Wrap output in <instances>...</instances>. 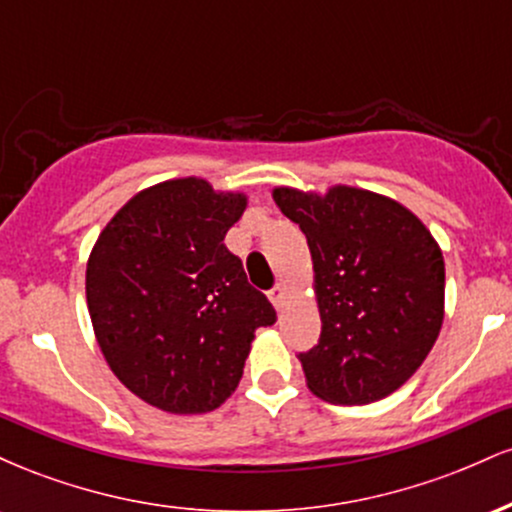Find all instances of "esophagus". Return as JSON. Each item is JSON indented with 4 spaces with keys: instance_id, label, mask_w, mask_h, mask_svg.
Masks as SVG:
<instances>
[{
    "instance_id": "1",
    "label": "esophagus",
    "mask_w": 512,
    "mask_h": 512,
    "mask_svg": "<svg viewBox=\"0 0 512 512\" xmlns=\"http://www.w3.org/2000/svg\"><path fill=\"white\" fill-rule=\"evenodd\" d=\"M269 301L274 303V308L279 310L281 305H284V301H286V286L284 284H276L272 291H269Z\"/></svg>"
}]
</instances>
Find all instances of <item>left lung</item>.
I'll use <instances>...</instances> for the list:
<instances>
[{
    "mask_svg": "<svg viewBox=\"0 0 512 512\" xmlns=\"http://www.w3.org/2000/svg\"><path fill=\"white\" fill-rule=\"evenodd\" d=\"M272 197L313 257L322 332L298 354L310 392L346 407L392 395L443 325L445 262L431 231L395 199L349 185Z\"/></svg>",
    "mask_w": 512,
    "mask_h": 512,
    "instance_id": "left-lung-1",
    "label": "left lung"
}]
</instances>
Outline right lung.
Here are the masks:
<instances>
[{
  "label": "right lung",
  "mask_w": 512,
  "mask_h": 512,
  "mask_svg": "<svg viewBox=\"0 0 512 512\" xmlns=\"http://www.w3.org/2000/svg\"><path fill=\"white\" fill-rule=\"evenodd\" d=\"M245 207L243 192L166 180L129 199L93 245L86 301L98 346L117 380L151 407H219L243 378L257 327L276 322L223 245Z\"/></svg>",
  "instance_id": "add662e5"
}]
</instances>
